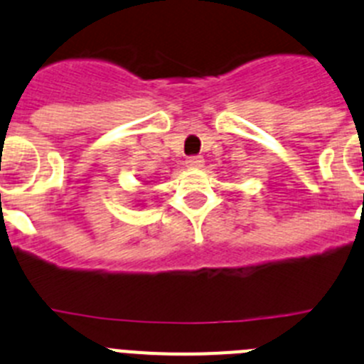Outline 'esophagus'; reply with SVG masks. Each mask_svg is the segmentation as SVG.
Wrapping results in <instances>:
<instances>
[{"mask_svg":"<svg viewBox=\"0 0 364 364\" xmlns=\"http://www.w3.org/2000/svg\"><path fill=\"white\" fill-rule=\"evenodd\" d=\"M203 158L201 156H190V158H186L185 165L188 166V168H201L203 166Z\"/></svg>","mask_w":364,"mask_h":364,"instance_id":"obj_1","label":"esophagus"}]
</instances>
